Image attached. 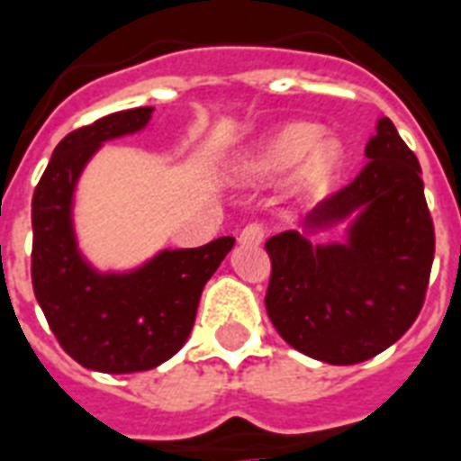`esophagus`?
<instances>
[{"instance_id": "esophagus-1", "label": "esophagus", "mask_w": 461, "mask_h": 461, "mask_svg": "<svg viewBox=\"0 0 461 461\" xmlns=\"http://www.w3.org/2000/svg\"><path fill=\"white\" fill-rule=\"evenodd\" d=\"M238 240H240V245H259L264 240V228L259 223H249V226L242 228Z\"/></svg>"}]
</instances>
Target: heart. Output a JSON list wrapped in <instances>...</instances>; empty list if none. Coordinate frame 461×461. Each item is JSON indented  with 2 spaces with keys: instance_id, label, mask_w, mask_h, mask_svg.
<instances>
[{
  "instance_id": "b5f03b06",
  "label": "heart",
  "mask_w": 461,
  "mask_h": 461,
  "mask_svg": "<svg viewBox=\"0 0 461 461\" xmlns=\"http://www.w3.org/2000/svg\"><path fill=\"white\" fill-rule=\"evenodd\" d=\"M295 192L303 199L320 197L334 175L344 166V144L334 134H320V127L310 122H295L274 131L249 158L238 166L240 180H271L294 170Z\"/></svg>"
}]
</instances>
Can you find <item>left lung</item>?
Listing matches in <instances>:
<instances>
[{
  "instance_id": "1",
  "label": "left lung",
  "mask_w": 461,
  "mask_h": 461,
  "mask_svg": "<svg viewBox=\"0 0 461 461\" xmlns=\"http://www.w3.org/2000/svg\"><path fill=\"white\" fill-rule=\"evenodd\" d=\"M348 187L267 240V315L295 351L353 366L390 348L419 317L435 235L420 166L390 117H380ZM344 225L341 241L320 243Z\"/></svg>"
}]
</instances>
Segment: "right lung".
I'll return each mask as SVG.
<instances>
[{
  "label": "right lung",
  "instance_id": "1",
  "mask_svg": "<svg viewBox=\"0 0 461 461\" xmlns=\"http://www.w3.org/2000/svg\"><path fill=\"white\" fill-rule=\"evenodd\" d=\"M153 108L113 113L57 144L33 194L31 276L50 330L71 358L98 373H141L187 341L206 281L233 249L226 235L202 248L158 249L134 269L103 271L86 259L74 194L105 141L146 130Z\"/></svg>",
  "mask_w": 461,
  "mask_h": 461
}]
</instances>
